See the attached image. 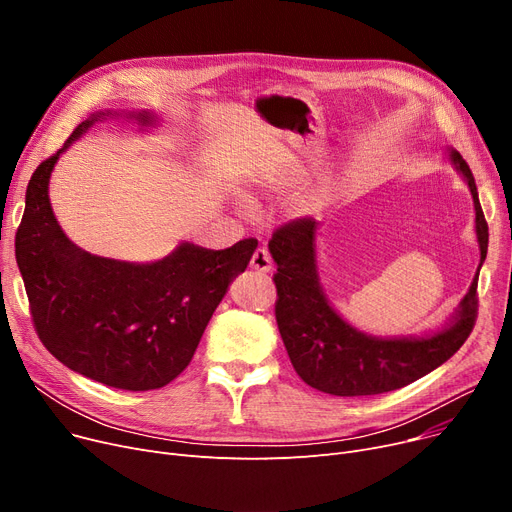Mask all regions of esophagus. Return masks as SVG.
<instances>
[{
	"label": "esophagus",
	"instance_id": "obj_1",
	"mask_svg": "<svg viewBox=\"0 0 512 512\" xmlns=\"http://www.w3.org/2000/svg\"><path fill=\"white\" fill-rule=\"evenodd\" d=\"M251 267L255 272H261V274H267L272 272V257L270 253H267L265 249H257L251 257Z\"/></svg>",
	"mask_w": 512,
	"mask_h": 512
}]
</instances>
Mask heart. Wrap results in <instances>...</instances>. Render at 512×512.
Returning a JSON list of instances; mask_svg holds the SVG:
<instances>
[{"label": "heart", "instance_id": "heart-1", "mask_svg": "<svg viewBox=\"0 0 512 512\" xmlns=\"http://www.w3.org/2000/svg\"><path fill=\"white\" fill-rule=\"evenodd\" d=\"M245 209H247V207H245Z\"/></svg>", "mask_w": 512, "mask_h": 512}]
</instances>
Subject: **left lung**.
I'll return each mask as SVG.
<instances>
[{
  "instance_id": "left-lung-1",
  "label": "left lung",
  "mask_w": 512,
  "mask_h": 512,
  "mask_svg": "<svg viewBox=\"0 0 512 512\" xmlns=\"http://www.w3.org/2000/svg\"><path fill=\"white\" fill-rule=\"evenodd\" d=\"M454 170L467 182L475 207L479 270L488 255V224L475 178L459 151L448 149ZM317 230L311 218L274 232L270 253L278 265L276 321L290 363L311 388L334 396H371L407 386L446 363L469 338L477 317V276L442 330L423 336H371L332 307L317 270Z\"/></svg>"
}]
</instances>
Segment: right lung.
I'll list each match as a JSON object with an SVG mask.
<instances>
[{
	"label": "right lung",
	"instance_id": "obj_1",
	"mask_svg": "<svg viewBox=\"0 0 512 512\" xmlns=\"http://www.w3.org/2000/svg\"><path fill=\"white\" fill-rule=\"evenodd\" d=\"M114 116L122 112L91 114L31 176L16 232V263L47 351L85 378L145 392L170 384L191 363L215 307L247 270L257 240L245 238L224 251L182 240L170 255L151 263L99 257L76 247L53 215L49 178L74 141ZM124 116L141 128L157 120L151 112Z\"/></svg>",
	"mask_w": 512,
	"mask_h": 512
}]
</instances>
